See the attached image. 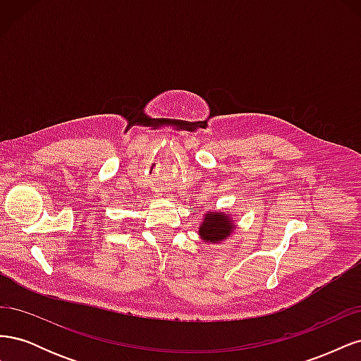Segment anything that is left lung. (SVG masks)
Wrapping results in <instances>:
<instances>
[{"mask_svg":"<svg viewBox=\"0 0 361 361\" xmlns=\"http://www.w3.org/2000/svg\"><path fill=\"white\" fill-rule=\"evenodd\" d=\"M235 231V221L231 220L228 214L212 211L204 214V220L200 223L199 235L207 244L223 243Z\"/></svg>","mask_w":361,"mask_h":361,"instance_id":"left-lung-1","label":"left lung"}]
</instances>
